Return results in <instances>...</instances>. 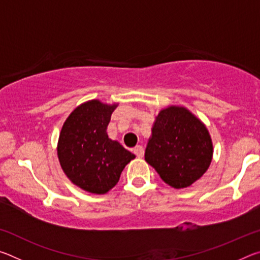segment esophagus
Segmentation results:
<instances>
[{"label": "esophagus", "mask_w": 260, "mask_h": 260, "mask_svg": "<svg viewBox=\"0 0 260 260\" xmlns=\"http://www.w3.org/2000/svg\"><path fill=\"white\" fill-rule=\"evenodd\" d=\"M133 152L135 153L136 157H139V158H142L144 156V149H143V147H141V146H136L133 149Z\"/></svg>", "instance_id": "1"}]
</instances>
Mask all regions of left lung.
Here are the masks:
<instances>
[{
    "mask_svg": "<svg viewBox=\"0 0 260 260\" xmlns=\"http://www.w3.org/2000/svg\"><path fill=\"white\" fill-rule=\"evenodd\" d=\"M212 149L203 122L187 109L170 107L156 117L144 156L162 181L180 189L189 187L206 172Z\"/></svg>",
    "mask_w": 260,
    "mask_h": 260,
    "instance_id": "left-lung-1",
    "label": "left lung"
}]
</instances>
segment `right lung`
Listing matches in <instances>:
<instances>
[{"label": "right lung", "instance_id": "add662e5", "mask_svg": "<svg viewBox=\"0 0 260 260\" xmlns=\"http://www.w3.org/2000/svg\"><path fill=\"white\" fill-rule=\"evenodd\" d=\"M116 107L98 100L83 103L70 114L60 132L57 153L61 169L74 184L88 192H108L135 158L108 136L107 127Z\"/></svg>", "mask_w": 260, "mask_h": 260}]
</instances>
